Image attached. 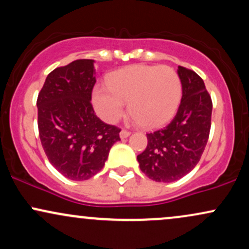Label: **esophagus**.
Returning <instances> with one entry per match:
<instances>
[{
    "mask_svg": "<svg viewBox=\"0 0 249 249\" xmlns=\"http://www.w3.org/2000/svg\"><path fill=\"white\" fill-rule=\"evenodd\" d=\"M130 134H131L130 131L124 130V128H123V130L121 131V133H119V136H121V138H122V139H124V138H127V137L130 136Z\"/></svg>",
    "mask_w": 249,
    "mask_h": 249,
    "instance_id": "esophagus-1",
    "label": "esophagus"
}]
</instances>
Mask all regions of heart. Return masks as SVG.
<instances>
[{
  "label": "heart",
  "instance_id": "1",
  "mask_svg": "<svg viewBox=\"0 0 249 249\" xmlns=\"http://www.w3.org/2000/svg\"><path fill=\"white\" fill-rule=\"evenodd\" d=\"M107 88H97L93 105L107 123H115L128 112L142 127H157L176 113L181 99V82L168 67L133 65L108 77Z\"/></svg>",
  "mask_w": 249,
  "mask_h": 249
}]
</instances>
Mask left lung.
<instances>
[{
  "instance_id": "obj_1",
  "label": "left lung",
  "mask_w": 249,
  "mask_h": 249,
  "mask_svg": "<svg viewBox=\"0 0 249 249\" xmlns=\"http://www.w3.org/2000/svg\"><path fill=\"white\" fill-rule=\"evenodd\" d=\"M182 97L177 115L164 128L147 133V146L137 156L139 167L158 182L176 181L196 167L206 147L212 99L198 73L178 67Z\"/></svg>"
}]
</instances>
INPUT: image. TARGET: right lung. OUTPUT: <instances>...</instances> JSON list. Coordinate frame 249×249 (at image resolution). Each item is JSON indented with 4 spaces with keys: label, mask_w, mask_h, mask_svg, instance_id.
Wrapping results in <instances>:
<instances>
[{
    "label": "right lung",
    "mask_w": 249,
    "mask_h": 249,
    "mask_svg": "<svg viewBox=\"0 0 249 249\" xmlns=\"http://www.w3.org/2000/svg\"><path fill=\"white\" fill-rule=\"evenodd\" d=\"M93 59H77L48 75L37 98L38 132L50 164L70 180H88L104 167L121 128L96 116L91 95Z\"/></svg>",
    "instance_id": "right-lung-1"
}]
</instances>
